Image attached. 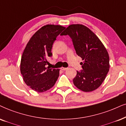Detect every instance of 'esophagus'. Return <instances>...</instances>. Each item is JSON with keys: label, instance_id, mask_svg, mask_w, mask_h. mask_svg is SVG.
I'll return each instance as SVG.
<instances>
[{"label": "esophagus", "instance_id": "esophagus-1", "mask_svg": "<svg viewBox=\"0 0 126 126\" xmlns=\"http://www.w3.org/2000/svg\"><path fill=\"white\" fill-rule=\"evenodd\" d=\"M60 69H61L62 70L64 71V70H66L67 69V68H66V67H61V68H60Z\"/></svg>", "mask_w": 126, "mask_h": 126}]
</instances>
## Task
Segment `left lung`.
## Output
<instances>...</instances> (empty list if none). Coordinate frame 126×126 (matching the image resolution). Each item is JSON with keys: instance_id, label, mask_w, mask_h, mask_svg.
<instances>
[{"instance_id": "8db88e82", "label": "left lung", "mask_w": 126, "mask_h": 126, "mask_svg": "<svg viewBox=\"0 0 126 126\" xmlns=\"http://www.w3.org/2000/svg\"><path fill=\"white\" fill-rule=\"evenodd\" d=\"M61 35L72 39L76 53L84 62L82 70L77 71L73 83L84 92H91L101 85L109 70V57L104 45L88 27L81 24L69 25Z\"/></svg>"}]
</instances>
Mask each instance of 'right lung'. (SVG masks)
<instances>
[{
  "label": "right lung",
  "instance_id": "add662e5",
  "mask_svg": "<svg viewBox=\"0 0 126 126\" xmlns=\"http://www.w3.org/2000/svg\"><path fill=\"white\" fill-rule=\"evenodd\" d=\"M64 29L61 25H45L33 35L24 50L21 73L25 84L36 92L49 90L58 79L59 69L47 67V59L52 56V45Z\"/></svg>",
  "mask_w": 126,
  "mask_h": 126
}]
</instances>
